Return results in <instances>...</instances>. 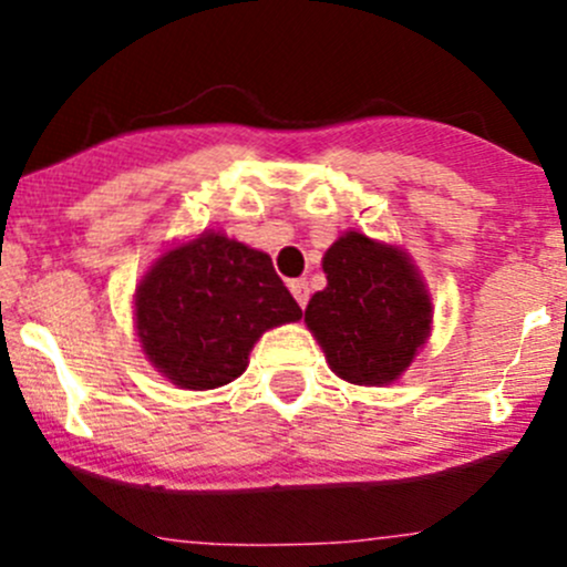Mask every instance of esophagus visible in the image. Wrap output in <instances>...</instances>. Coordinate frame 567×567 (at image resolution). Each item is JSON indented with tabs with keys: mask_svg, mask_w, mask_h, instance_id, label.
<instances>
[{
	"mask_svg": "<svg viewBox=\"0 0 567 567\" xmlns=\"http://www.w3.org/2000/svg\"><path fill=\"white\" fill-rule=\"evenodd\" d=\"M290 293H293V299L299 301V307L305 310L307 301H310V285H307V279H293V282H290Z\"/></svg>",
	"mask_w": 567,
	"mask_h": 567,
	"instance_id": "esophagus-1",
	"label": "esophagus"
}]
</instances>
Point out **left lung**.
Instances as JSON below:
<instances>
[{
    "instance_id": "8db88e82",
    "label": "left lung",
    "mask_w": 567,
    "mask_h": 567,
    "mask_svg": "<svg viewBox=\"0 0 567 567\" xmlns=\"http://www.w3.org/2000/svg\"><path fill=\"white\" fill-rule=\"evenodd\" d=\"M326 288L305 310L329 368L348 384H392L427 334L433 307L403 249L348 230L323 255Z\"/></svg>"
}]
</instances>
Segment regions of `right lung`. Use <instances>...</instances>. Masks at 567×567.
Wrapping results in <instances>:
<instances>
[{
  "label": "right lung",
  "mask_w": 567,
  "mask_h": 567,
  "mask_svg": "<svg viewBox=\"0 0 567 567\" xmlns=\"http://www.w3.org/2000/svg\"><path fill=\"white\" fill-rule=\"evenodd\" d=\"M299 318L271 257L221 233L164 251L134 299L142 351L181 390L236 381L262 331Z\"/></svg>",
  "instance_id": "right-lung-1"
}]
</instances>
